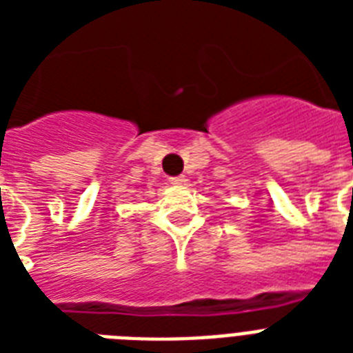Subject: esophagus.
Listing matches in <instances>:
<instances>
[{
  "mask_svg": "<svg viewBox=\"0 0 353 353\" xmlns=\"http://www.w3.org/2000/svg\"><path fill=\"white\" fill-rule=\"evenodd\" d=\"M170 183L172 185H185L187 179H185V176H176V177H170Z\"/></svg>",
  "mask_w": 353,
  "mask_h": 353,
  "instance_id": "esophagus-1",
  "label": "esophagus"
}]
</instances>
